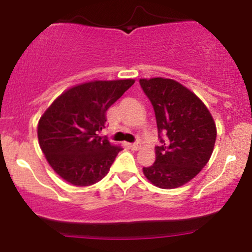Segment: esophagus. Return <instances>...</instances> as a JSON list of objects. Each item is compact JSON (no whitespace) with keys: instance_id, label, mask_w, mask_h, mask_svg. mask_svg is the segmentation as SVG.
Instances as JSON below:
<instances>
[{"instance_id":"esophagus-1","label":"esophagus","mask_w":252,"mask_h":252,"mask_svg":"<svg viewBox=\"0 0 252 252\" xmlns=\"http://www.w3.org/2000/svg\"><path fill=\"white\" fill-rule=\"evenodd\" d=\"M129 147H130V149H132V150H138V149L141 148V143H140V142L130 143Z\"/></svg>"}]
</instances>
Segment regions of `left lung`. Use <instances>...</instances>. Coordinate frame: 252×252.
<instances>
[{"label":"left lung","mask_w":252,"mask_h":252,"mask_svg":"<svg viewBox=\"0 0 252 252\" xmlns=\"http://www.w3.org/2000/svg\"><path fill=\"white\" fill-rule=\"evenodd\" d=\"M155 111L160 146L155 162L143 167L146 178L160 189L187 184L209 162L216 143L215 121L205 104L173 79H140Z\"/></svg>","instance_id":"1"}]
</instances>
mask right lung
Listing matches in <instances>:
<instances>
[{
	"label": "right lung",
	"instance_id": "1",
	"mask_svg": "<svg viewBox=\"0 0 252 252\" xmlns=\"http://www.w3.org/2000/svg\"><path fill=\"white\" fill-rule=\"evenodd\" d=\"M134 79L96 80L74 86L52 103L40 118V148L58 175L74 186H90L108 174L121 147L98 132L106 111Z\"/></svg>",
	"mask_w": 252,
	"mask_h": 252
}]
</instances>
